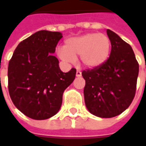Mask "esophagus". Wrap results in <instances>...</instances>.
<instances>
[{"instance_id":"1","label":"esophagus","mask_w":146,"mask_h":146,"mask_svg":"<svg viewBox=\"0 0 146 146\" xmlns=\"http://www.w3.org/2000/svg\"><path fill=\"white\" fill-rule=\"evenodd\" d=\"M81 75H82V74H81V72H80V70H77L76 73V76H77V77H80V76H81Z\"/></svg>"}]
</instances>
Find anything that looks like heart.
Returning a JSON list of instances; mask_svg holds the SVG:
<instances>
[{"instance_id":"heart-1","label":"heart","mask_w":146,"mask_h":146,"mask_svg":"<svg viewBox=\"0 0 146 146\" xmlns=\"http://www.w3.org/2000/svg\"><path fill=\"white\" fill-rule=\"evenodd\" d=\"M111 51V40L109 36L97 33H90L72 37L65 42L64 48L58 49V55L66 62H73L80 55L83 66L95 69L108 60Z\"/></svg>"}]
</instances>
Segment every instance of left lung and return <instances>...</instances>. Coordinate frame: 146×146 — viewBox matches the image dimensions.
Listing matches in <instances>:
<instances>
[{
  "label": "left lung",
  "mask_w": 146,
  "mask_h": 146,
  "mask_svg": "<svg viewBox=\"0 0 146 146\" xmlns=\"http://www.w3.org/2000/svg\"><path fill=\"white\" fill-rule=\"evenodd\" d=\"M111 52L101 66L84 70V102L90 113L102 118L118 116L134 99L139 66L131 45L107 30Z\"/></svg>",
  "instance_id": "8db88e82"
}]
</instances>
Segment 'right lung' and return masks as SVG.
Masks as SVG:
<instances>
[{"label": "right lung", "instance_id": "right-lung-1", "mask_svg": "<svg viewBox=\"0 0 146 146\" xmlns=\"http://www.w3.org/2000/svg\"><path fill=\"white\" fill-rule=\"evenodd\" d=\"M62 37L59 32L40 30L21 41L8 69V92L15 107L33 119H46L60 110L64 91L76 69L61 71L53 53Z\"/></svg>", "mask_w": 146, "mask_h": 146}]
</instances>
